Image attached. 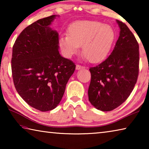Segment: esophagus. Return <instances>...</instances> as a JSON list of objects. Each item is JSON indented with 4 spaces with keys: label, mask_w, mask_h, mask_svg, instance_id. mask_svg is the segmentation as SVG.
Segmentation results:
<instances>
[{
    "label": "esophagus",
    "mask_w": 149,
    "mask_h": 149,
    "mask_svg": "<svg viewBox=\"0 0 149 149\" xmlns=\"http://www.w3.org/2000/svg\"><path fill=\"white\" fill-rule=\"evenodd\" d=\"M75 68H76L77 70H81V69H84L85 68V67L82 66V65H76V67H75Z\"/></svg>",
    "instance_id": "obj_1"
}]
</instances>
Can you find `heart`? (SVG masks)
Instances as JSON below:
<instances>
[{
	"mask_svg": "<svg viewBox=\"0 0 149 149\" xmlns=\"http://www.w3.org/2000/svg\"><path fill=\"white\" fill-rule=\"evenodd\" d=\"M67 34L59 37L58 43L63 53L71 57L81 52L91 63L102 61L112 47L115 39L114 29L109 25L93 20H81L70 25Z\"/></svg>",
	"mask_w": 149,
	"mask_h": 149,
	"instance_id": "b5f03b06",
	"label": "heart"
}]
</instances>
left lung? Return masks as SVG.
<instances>
[{"label":"left lung","mask_w":149,"mask_h":149,"mask_svg":"<svg viewBox=\"0 0 149 149\" xmlns=\"http://www.w3.org/2000/svg\"><path fill=\"white\" fill-rule=\"evenodd\" d=\"M116 22L120 32L114 50L104 62L89 69V100L93 107L104 112L114 110L125 101L139 75L138 42L124 23Z\"/></svg>","instance_id":"obj_1"}]
</instances>
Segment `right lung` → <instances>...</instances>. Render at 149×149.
Returning a JSON list of instances; mask_svg holds the SVG:
<instances>
[{
    "instance_id": "obj_1",
    "label": "right lung",
    "mask_w": 149,
    "mask_h": 149,
    "mask_svg": "<svg viewBox=\"0 0 149 149\" xmlns=\"http://www.w3.org/2000/svg\"><path fill=\"white\" fill-rule=\"evenodd\" d=\"M52 15L26 27L12 49L11 66L18 94L31 107L42 112L56 108L75 65L60 54L58 33L50 25Z\"/></svg>"
}]
</instances>
